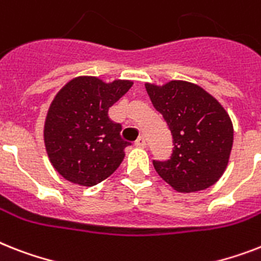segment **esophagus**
Wrapping results in <instances>:
<instances>
[{
    "label": "esophagus",
    "mask_w": 261,
    "mask_h": 261,
    "mask_svg": "<svg viewBox=\"0 0 261 261\" xmlns=\"http://www.w3.org/2000/svg\"><path fill=\"white\" fill-rule=\"evenodd\" d=\"M135 146H137V147H141V149L146 147V139H145V137H139V138H138L137 141H135Z\"/></svg>",
    "instance_id": "obj_1"
}]
</instances>
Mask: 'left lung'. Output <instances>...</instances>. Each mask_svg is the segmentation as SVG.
<instances>
[{"label":"left lung","instance_id":"obj_1","mask_svg":"<svg viewBox=\"0 0 261 261\" xmlns=\"http://www.w3.org/2000/svg\"><path fill=\"white\" fill-rule=\"evenodd\" d=\"M145 86L152 106L166 120L174 145L170 160L152 161L156 173L179 193L215 185L225 171L233 145L228 112L193 83L171 80L164 86Z\"/></svg>","mask_w":261,"mask_h":261}]
</instances>
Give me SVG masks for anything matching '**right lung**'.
Segmentation results:
<instances>
[{
    "mask_svg": "<svg viewBox=\"0 0 261 261\" xmlns=\"http://www.w3.org/2000/svg\"><path fill=\"white\" fill-rule=\"evenodd\" d=\"M131 86L130 80L79 76L57 92L46 114L44 142L50 164L67 181L94 186L122 164L131 143L122 139V126L110 119L109 109Z\"/></svg>",
    "mask_w": 261,
    "mask_h": 261,
    "instance_id": "obj_1",
    "label": "right lung"
}]
</instances>
